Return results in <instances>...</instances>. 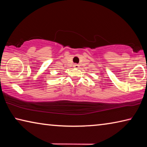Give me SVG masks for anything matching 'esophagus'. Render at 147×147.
I'll return each instance as SVG.
<instances>
[{"instance_id": "1", "label": "esophagus", "mask_w": 147, "mask_h": 147, "mask_svg": "<svg viewBox=\"0 0 147 147\" xmlns=\"http://www.w3.org/2000/svg\"><path fill=\"white\" fill-rule=\"evenodd\" d=\"M74 68H78L79 65H78V64H74Z\"/></svg>"}]
</instances>
